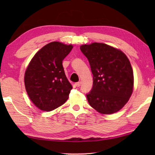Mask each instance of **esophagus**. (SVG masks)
<instances>
[{
	"instance_id": "34e87169",
	"label": "esophagus",
	"mask_w": 155,
	"mask_h": 155,
	"mask_svg": "<svg viewBox=\"0 0 155 155\" xmlns=\"http://www.w3.org/2000/svg\"><path fill=\"white\" fill-rule=\"evenodd\" d=\"M81 82H78V83H75V85L77 86V87H80L81 86Z\"/></svg>"
}]
</instances>
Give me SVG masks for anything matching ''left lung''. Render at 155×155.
Instances as JSON below:
<instances>
[{
    "label": "left lung",
    "instance_id": "8db88e82",
    "mask_svg": "<svg viewBox=\"0 0 155 155\" xmlns=\"http://www.w3.org/2000/svg\"><path fill=\"white\" fill-rule=\"evenodd\" d=\"M90 62L93 87L87 94L89 104L100 114L120 111L132 95L134 77L129 59L121 50L103 43L80 46Z\"/></svg>",
    "mask_w": 155,
    "mask_h": 155
}]
</instances>
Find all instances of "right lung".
<instances>
[{
  "instance_id": "obj_1",
  "label": "right lung",
  "mask_w": 155,
  "mask_h": 155,
  "mask_svg": "<svg viewBox=\"0 0 155 155\" xmlns=\"http://www.w3.org/2000/svg\"><path fill=\"white\" fill-rule=\"evenodd\" d=\"M72 44L52 41L31 59L25 74V85L32 103L39 109L51 111L68 99L72 86L65 76L62 61Z\"/></svg>"
}]
</instances>
